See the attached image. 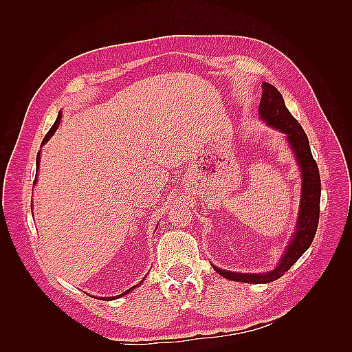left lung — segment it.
<instances>
[{"mask_svg": "<svg viewBox=\"0 0 352 352\" xmlns=\"http://www.w3.org/2000/svg\"><path fill=\"white\" fill-rule=\"evenodd\" d=\"M261 88L263 94L258 105L260 119L286 136V141L296 160L298 168L301 170V198L300 207H298L296 226L279 263L276 264L273 270L265 273H239L223 270L212 265V269L225 279L245 283H269L282 278L298 261V258L310 248L318 225V212H320V175H318V167L313 158L308 138L301 124L285 107L280 92L267 82H263Z\"/></svg>", "mask_w": 352, "mask_h": 352, "instance_id": "8db88e82", "label": "left lung"}]
</instances>
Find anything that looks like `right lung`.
I'll return each mask as SVG.
<instances>
[{"label": "right lung", "instance_id": "1", "mask_svg": "<svg viewBox=\"0 0 352 352\" xmlns=\"http://www.w3.org/2000/svg\"><path fill=\"white\" fill-rule=\"evenodd\" d=\"M60 120H61V111H60V113H58V116H57V120H56V123L52 124V127H51V129H50V132L45 135L44 141H42L41 146H44V145H45V144L50 141V138L56 133V131L58 129V126H60ZM39 158H41V151H38V155H36V168H39ZM36 177H38V175L35 176V184H36ZM144 280H145V278H144V279H142L140 283L135 285V286H132V287H129V289L124 291V292H123V294H120V295H116V296H101V300H104V301H111V300H117V298L124 296V295H127V294H129V292H132V291L135 289V287L140 286V285H141Z\"/></svg>", "mask_w": 352, "mask_h": 352}]
</instances>
